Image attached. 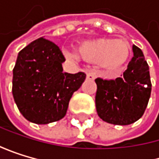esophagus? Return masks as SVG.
<instances>
[{
    "label": "esophagus",
    "mask_w": 159,
    "mask_h": 159,
    "mask_svg": "<svg viewBox=\"0 0 159 159\" xmlns=\"http://www.w3.org/2000/svg\"><path fill=\"white\" fill-rule=\"evenodd\" d=\"M95 73L93 71H89L87 73V79H89V80H94L95 79Z\"/></svg>",
    "instance_id": "1"
}]
</instances>
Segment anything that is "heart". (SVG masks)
Returning a JSON list of instances; mask_svg holds the SVG:
<instances>
[{"mask_svg": "<svg viewBox=\"0 0 159 159\" xmlns=\"http://www.w3.org/2000/svg\"><path fill=\"white\" fill-rule=\"evenodd\" d=\"M79 53L87 61L99 63L108 72L119 71L130 56V46L123 40L99 38L84 42ZM68 56L77 59V54L68 53Z\"/></svg>", "mask_w": 159, "mask_h": 159, "instance_id": "heart-1", "label": "heart"}]
</instances>
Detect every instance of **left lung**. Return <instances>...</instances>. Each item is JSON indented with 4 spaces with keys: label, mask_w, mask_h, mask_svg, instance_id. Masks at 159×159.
<instances>
[{
    "label": "left lung",
    "mask_w": 159,
    "mask_h": 159,
    "mask_svg": "<svg viewBox=\"0 0 159 159\" xmlns=\"http://www.w3.org/2000/svg\"><path fill=\"white\" fill-rule=\"evenodd\" d=\"M134 57L122 77L96 78L95 106L99 117L113 125H130L142 116L151 96L149 66L142 50L134 46Z\"/></svg>",
    "instance_id": "left-lung-1"
}]
</instances>
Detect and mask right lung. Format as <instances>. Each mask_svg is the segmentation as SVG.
<instances>
[{"label":"right lung","mask_w":159,"mask_h":159,"mask_svg":"<svg viewBox=\"0 0 159 159\" xmlns=\"http://www.w3.org/2000/svg\"><path fill=\"white\" fill-rule=\"evenodd\" d=\"M59 47L39 38L23 48L13 69L12 93L24 117L36 124L62 119L70 100L86 79L85 72H63Z\"/></svg>","instance_id":"obj_1"}]
</instances>
